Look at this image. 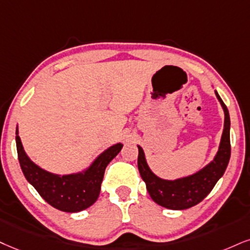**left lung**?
Masks as SVG:
<instances>
[{
    "instance_id": "1",
    "label": "left lung",
    "mask_w": 250,
    "mask_h": 250,
    "mask_svg": "<svg viewBox=\"0 0 250 250\" xmlns=\"http://www.w3.org/2000/svg\"><path fill=\"white\" fill-rule=\"evenodd\" d=\"M218 100L225 111V127L221 137V143L217 156L208 167L192 175L176 181H165L156 177L147 166L141 147L138 155V169L141 178L146 183L148 193L152 199L163 208L170 210H186L202 202L211 190L213 189L218 180L226 170L230 158V139H229V113L227 106L221 101L218 92Z\"/></svg>"
}]
</instances>
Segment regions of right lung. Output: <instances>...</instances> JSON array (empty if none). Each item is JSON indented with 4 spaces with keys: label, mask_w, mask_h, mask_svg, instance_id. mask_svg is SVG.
<instances>
[{
    "label": "right lung",
    "mask_w": 250,
    "mask_h": 250,
    "mask_svg": "<svg viewBox=\"0 0 250 250\" xmlns=\"http://www.w3.org/2000/svg\"><path fill=\"white\" fill-rule=\"evenodd\" d=\"M16 146L18 161L26 180L48 204L63 212L82 211L96 202L106 166L123 147L120 144L110 147L98 156L84 174L58 176L42 170L30 161L18 135H16Z\"/></svg>",
    "instance_id": "1"
}]
</instances>
